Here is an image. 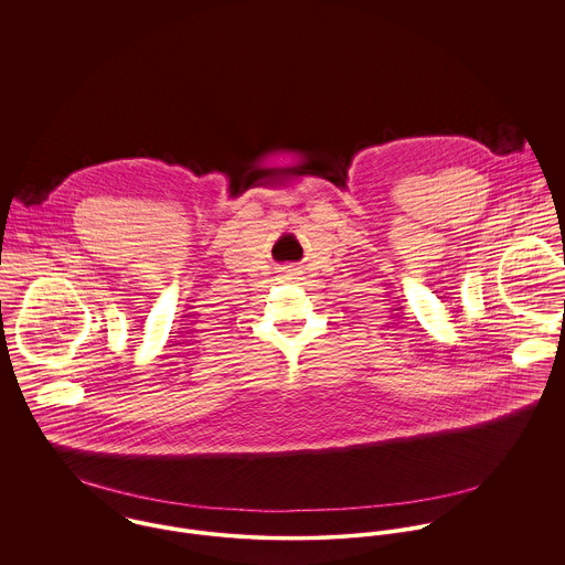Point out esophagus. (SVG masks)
<instances>
[{
	"mask_svg": "<svg viewBox=\"0 0 565 565\" xmlns=\"http://www.w3.org/2000/svg\"><path fill=\"white\" fill-rule=\"evenodd\" d=\"M291 276H294V269H289V271L285 274V278H289V280H291Z\"/></svg>",
	"mask_w": 565,
	"mask_h": 565,
	"instance_id": "34e87169",
	"label": "esophagus"
}]
</instances>
